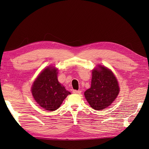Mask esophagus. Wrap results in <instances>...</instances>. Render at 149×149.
I'll list each match as a JSON object with an SVG mask.
<instances>
[{"label":"esophagus","mask_w":149,"mask_h":149,"mask_svg":"<svg viewBox=\"0 0 149 149\" xmlns=\"http://www.w3.org/2000/svg\"><path fill=\"white\" fill-rule=\"evenodd\" d=\"M73 93H78V94H81V91L80 90H73Z\"/></svg>","instance_id":"1"}]
</instances>
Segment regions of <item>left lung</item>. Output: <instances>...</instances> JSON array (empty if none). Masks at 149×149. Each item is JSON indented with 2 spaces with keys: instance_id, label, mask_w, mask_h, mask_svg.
Returning <instances> with one entry per match:
<instances>
[{
  "instance_id": "obj_1",
  "label": "left lung",
  "mask_w": 149,
  "mask_h": 149,
  "mask_svg": "<svg viewBox=\"0 0 149 149\" xmlns=\"http://www.w3.org/2000/svg\"><path fill=\"white\" fill-rule=\"evenodd\" d=\"M118 83L111 70L101 65L92 70L91 87L84 92L90 106L95 110H104L118 96Z\"/></svg>"
}]
</instances>
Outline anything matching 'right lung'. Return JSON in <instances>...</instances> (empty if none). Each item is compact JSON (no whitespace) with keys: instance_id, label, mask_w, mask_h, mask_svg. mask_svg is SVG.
<instances>
[{"instance_id":"add662e5","label":"right lung","mask_w":149,"mask_h":149,"mask_svg":"<svg viewBox=\"0 0 149 149\" xmlns=\"http://www.w3.org/2000/svg\"><path fill=\"white\" fill-rule=\"evenodd\" d=\"M58 69L49 66L44 69L34 81L31 92L36 102L43 109L53 111L58 109L70 92L59 83Z\"/></svg>"}]
</instances>
